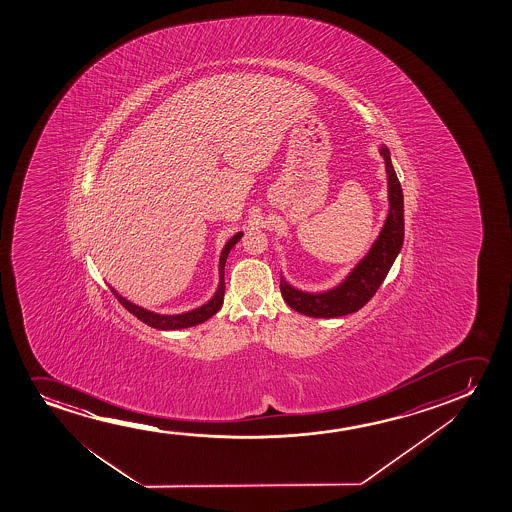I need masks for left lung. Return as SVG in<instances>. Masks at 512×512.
Segmentation results:
<instances>
[{"label": "left lung", "mask_w": 512, "mask_h": 512, "mask_svg": "<svg viewBox=\"0 0 512 512\" xmlns=\"http://www.w3.org/2000/svg\"><path fill=\"white\" fill-rule=\"evenodd\" d=\"M379 154L385 159L388 213L378 238L374 239L369 252L358 260L343 280L322 292H308L294 287L285 280V276H281V295L297 313L313 318H337L357 313L378 292L397 259L404 243V196L392 166L390 150L386 145H381Z\"/></svg>", "instance_id": "8db88e82"}]
</instances>
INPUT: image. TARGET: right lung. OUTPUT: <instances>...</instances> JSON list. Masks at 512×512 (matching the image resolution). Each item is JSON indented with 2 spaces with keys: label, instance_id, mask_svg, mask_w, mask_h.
<instances>
[{
  "label": "right lung",
  "instance_id": "right-lung-1",
  "mask_svg": "<svg viewBox=\"0 0 512 512\" xmlns=\"http://www.w3.org/2000/svg\"><path fill=\"white\" fill-rule=\"evenodd\" d=\"M241 238H243V232L239 231L236 232V234H234L227 243H225L224 248H222V253H220V260H218L217 290H215V294H213L210 301L204 302L203 306H199V308L190 309V311L178 313V315H161V313H155V311H150V309L147 308H141L138 304L127 301L126 297H122L115 288L110 287V285H108V287L112 290L113 295L117 297V301H119L120 304H122V306L131 313V315L136 316V318L141 320V322L147 323L148 327H154V329L157 330H180L189 329V327H196L199 323L210 320L211 316L215 315L218 309L222 308L225 292V260L229 257V252H231L232 246L236 245Z\"/></svg>",
  "mask_w": 512,
  "mask_h": 512
}]
</instances>
